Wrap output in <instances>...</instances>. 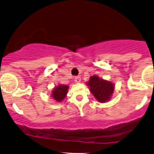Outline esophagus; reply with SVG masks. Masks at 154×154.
I'll return each mask as SVG.
<instances>
[{"mask_svg":"<svg viewBox=\"0 0 154 154\" xmlns=\"http://www.w3.org/2000/svg\"><path fill=\"white\" fill-rule=\"evenodd\" d=\"M74 81H75L76 83H80V82L81 81V78H80V77H76L75 78H74Z\"/></svg>","mask_w":154,"mask_h":154,"instance_id":"esophagus-1","label":"esophagus"}]
</instances>
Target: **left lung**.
I'll return each instance as SVG.
<instances>
[{"label":"left lung","instance_id":"obj_1","mask_svg":"<svg viewBox=\"0 0 154 154\" xmlns=\"http://www.w3.org/2000/svg\"><path fill=\"white\" fill-rule=\"evenodd\" d=\"M86 85L97 101L100 103H105L110 101L113 95L115 85L109 80L100 78L97 75L89 77V80Z\"/></svg>","mask_w":154,"mask_h":154}]
</instances>
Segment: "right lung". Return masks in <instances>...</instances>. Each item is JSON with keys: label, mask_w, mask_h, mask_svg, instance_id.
<instances>
[{"label": "right lung", "mask_w": 154, "mask_h": 154, "mask_svg": "<svg viewBox=\"0 0 154 154\" xmlns=\"http://www.w3.org/2000/svg\"><path fill=\"white\" fill-rule=\"evenodd\" d=\"M69 86L64 84H59L56 86L51 92V97L58 102H61L65 99L68 94V90Z\"/></svg>", "instance_id": "right-lung-1"}]
</instances>
